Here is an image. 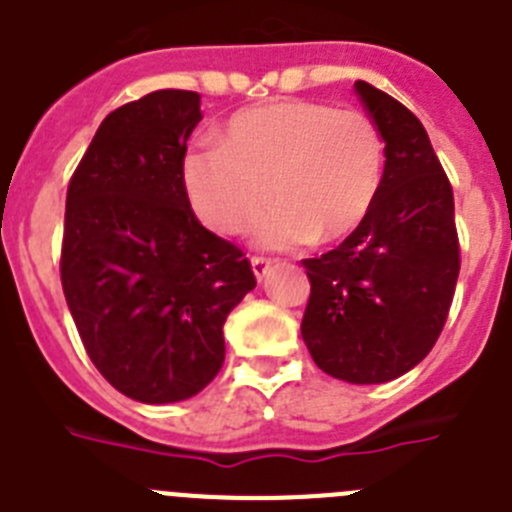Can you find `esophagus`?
<instances>
[{
  "mask_svg": "<svg viewBox=\"0 0 512 512\" xmlns=\"http://www.w3.org/2000/svg\"><path fill=\"white\" fill-rule=\"evenodd\" d=\"M270 265H273V262L267 260V257H252V270H255L257 280L265 278L267 270H270Z\"/></svg>",
  "mask_w": 512,
  "mask_h": 512,
  "instance_id": "obj_1",
  "label": "esophagus"
}]
</instances>
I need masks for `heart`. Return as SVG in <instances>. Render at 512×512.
<instances>
[{
  "label": "heart",
  "mask_w": 512,
  "mask_h": 512,
  "mask_svg": "<svg viewBox=\"0 0 512 512\" xmlns=\"http://www.w3.org/2000/svg\"><path fill=\"white\" fill-rule=\"evenodd\" d=\"M183 188L201 222L242 234L275 209L257 239L267 247L334 242L365 222L380 191L382 140L359 109L270 101L229 117L222 145L183 155Z\"/></svg>",
  "instance_id": "b5f03b06"
}]
</instances>
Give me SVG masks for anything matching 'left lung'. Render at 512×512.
<instances>
[{
	"label": "left lung",
	"instance_id": "left-lung-1",
	"mask_svg": "<svg viewBox=\"0 0 512 512\" xmlns=\"http://www.w3.org/2000/svg\"><path fill=\"white\" fill-rule=\"evenodd\" d=\"M354 89L385 140V170L365 222L303 260L311 296L301 334L326 375L377 385L434 349L462 260L454 193L423 124L367 81Z\"/></svg>",
	"mask_w": 512,
	"mask_h": 512
}]
</instances>
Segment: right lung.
Here are the masks:
<instances>
[{
    "instance_id": "1",
    "label": "right lung",
    "mask_w": 512,
    "mask_h": 512,
    "mask_svg": "<svg viewBox=\"0 0 512 512\" xmlns=\"http://www.w3.org/2000/svg\"><path fill=\"white\" fill-rule=\"evenodd\" d=\"M199 101L163 89L114 109L68 183L63 293L96 370L140 403L186 400L214 380L224 321L257 285L183 188Z\"/></svg>"
}]
</instances>
